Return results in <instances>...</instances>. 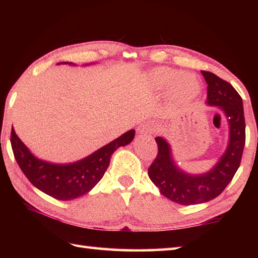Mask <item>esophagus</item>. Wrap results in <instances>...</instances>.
<instances>
[{
    "label": "esophagus",
    "instance_id": "esophagus-1",
    "mask_svg": "<svg viewBox=\"0 0 258 258\" xmlns=\"http://www.w3.org/2000/svg\"><path fill=\"white\" fill-rule=\"evenodd\" d=\"M138 132H139V134L151 135V134H153V132H154V125H153V124L150 123V122L143 123V124L139 126Z\"/></svg>",
    "mask_w": 258,
    "mask_h": 258
}]
</instances>
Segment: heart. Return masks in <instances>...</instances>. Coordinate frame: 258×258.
Masks as SVG:
<instances>
[{
	"label": "heart",
	"instance_id": "1",
	"mask_svg": "<svg viewBox=\"0 0 258 258\" xmlns=\"http://www.w3.org/2000/svg\"><path fill=\"white\" fill-rule=\"evenodd\" d=\"M153 83L160 90L168 89L169 96L176 104H186L199 94L200 83L194 75L188 73L179 74L178 71L171 68H157L151 73Z\"/></svg>",
	"mask_w": 258,
	"mask_h": 258
}]
</instances>
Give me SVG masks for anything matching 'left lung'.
Segmentation results:
<instances>
[{
    "label": "left lung",
    "instance_id": "1",
    "mask_svg": "<svg viewBox=\"0 0 258 258\" xmlns=\"http://www.w3.org/2000/svg\"><path fill=\"white\" fill-rule=\"evenodd\" d=\"M207 83V104L220 107L229 124L226 152L212 171L189 175L175 165L171 149L163 138L155 139L157 155L149 167V176L167 199L180 205H195L212 201L226 188L240 165L245 146V117L242 97L228 82L212 72L202 71Z\"/></svg>",
    "mask_w": 258,
    "mask_h": 258
}]
</instances>
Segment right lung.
I'll return each mask as SVG.
<instances>
[{"label": "right lung", "instance_id": "right-lung-1", "mask_svg": "<svg viewBox=\"0 0 258 258\" xmlns=\"http://www.w3.org/2000/svg\"><path fill=\"white\" fill-rule=\"evenodd\" d=\"M134 135L135 131L131 130L84 160L67 165L38 160L27 150L14 128L11 132V145L22 172L36 188L53 199L71 201L89 193L100 182L109 165L114 151L119 146L130 144Z\"/></svg>", "mask_w": 258, "mask_h": 258}]
</instances>
